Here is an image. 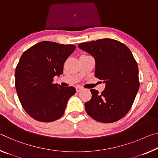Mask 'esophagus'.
Listing matches in <instances>:
<instances>
[{
    "instance_id": "obj_1",
    "label": "esophagus",
    "mask_w": 158,
    "mask_h": 158,
    "mask_svg": "<svg viewBox=\"0 0 158 158\" xmlns=\"http://www.w3.org/2000/svg\"><path fill=\"white\" fill-rule=\"evenodd\" d=\"M82 89H82L81 87H80V86H77V87H76L77 92H79V91H81Z\"/></svg>"
}]
</instances>
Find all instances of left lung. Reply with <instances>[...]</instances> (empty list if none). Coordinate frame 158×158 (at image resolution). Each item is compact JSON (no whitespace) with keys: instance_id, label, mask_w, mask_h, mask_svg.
I'll return each instance as SVG.
<instances>
[{"instance_id":"obj_1","label":"left lung","mask_w":158,"mask_h":158,"mask_svg":"<svg viewBox=\"0 0 158 158\" xmlns=\"http://www.w3.org/2000/svg\"><path fill=\"white\" fill-rule=\"evenodd\" d=\"M96 61L95 77L106 84L98 94L91 89L92 97L85 102L90 117L102 123H112L126 115L139 89V69L126 45L111 39H99L78 45Z\"/></svg>"}]
</instances>
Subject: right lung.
Returning a JSON list of instances; mask_svg holds the SVG:
<instances>
[{"label":"right lung","instance_id":"right-lung-1","mask_svg":"<svg viewBox=\"0 0 158 158\" xmlns=\"http://www.w3.org/2000/svg\"><path fill=\"white\" fill-rule=\"evenodd\" d=\"M75 49L74 45L45 41L22 55L15 70V88L22 106L32 118L51 122L64 114L76 89L52 81L62 74L64 62Z\"/></svg>","mask_w":158,"mask_h":158}]
</instances>
